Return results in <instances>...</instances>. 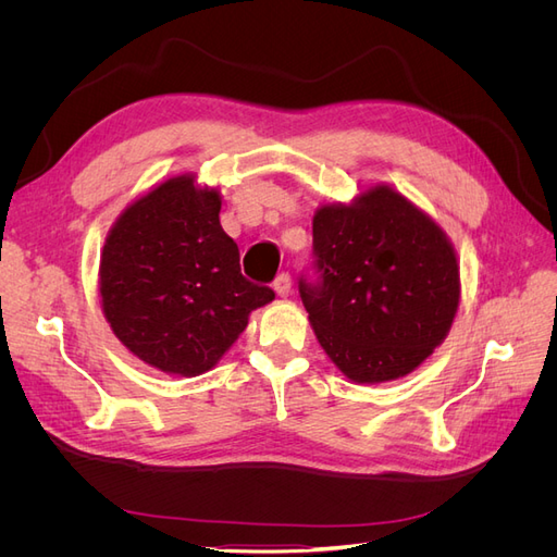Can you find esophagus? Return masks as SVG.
<instances>
[{
    "label": "esophagus",
    "mask_w": 557,
    "mask_h": 557,
    "mask_svg": "<svg viewBox=\"0 0 557 557\" xmlns=\"http://www.w3.org/2000/svg\"><path fill=\"white\" fill-rule=\"evenodd\" d=\"M290 288H293V283H290V274H288V272H283V274H278V276L274 278V290H276V295L288 297V295H290Z\"/></svg>",
    "instance_id": "1"
}]
</instances>
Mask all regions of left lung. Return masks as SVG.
Here are the masks:
<instances>
[{
    "label": "left lung",
    "instance_id": "left-lung-1",
    "mask_svg": "<svg viewBox=\"0 0 557 557\" xmlns=\"http://www.w3.org/2000/svg\"><path fill=\"white\" fill-rule=\"evenodd\" d=\"M299 297L330 360L356 383L411 374L432 356L460 305L455 250L428 213L374 185L313 215V276Z\"/></svg>",
    "mask_w": 557,
    "mask_h": 557
}]
</instances>
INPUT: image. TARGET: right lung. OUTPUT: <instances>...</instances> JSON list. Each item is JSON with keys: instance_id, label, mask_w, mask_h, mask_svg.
<instances>
[{"instance_id": "obj_1", "label": "right lung", "mask_w": 557, "mask_h": 557, "mask_svg": "<svg viewBox=\"0 0 557 557\" xmlns=\"http://www.w3.org/2000/svg\"><path fill=\"white\" fill-rule=\"evenodd\" d=\"M221 193L176 176L129 205L111 227L99 297L113 334L164 374L199 376L225 356L252 309L274 299L242 274L221 225Z\"/></svg>"}]
</instances>
